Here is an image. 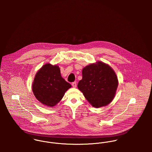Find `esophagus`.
Returning <instances> with one entry per match:
<instances>
[{
	"mask_svg": "<svg viewBox=\"0 0 152 152\" xmlns=\"http://www.w3.org/2000/svg\"><path fill=\"white\" fill-rule=\"evenodd\" d=\"M72 86L74 88H76L77 87V83L76 82H74L72 83Z\"/></svg>",
	"mask_w": 152,
	"mask_h": 152,
	"instance_id": "obj_1",
	"label": "esophagus"
}]
</instances>
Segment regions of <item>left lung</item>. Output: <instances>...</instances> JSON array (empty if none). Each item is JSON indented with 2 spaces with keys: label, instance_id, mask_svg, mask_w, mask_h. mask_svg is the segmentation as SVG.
<instances>
[{
  "label": "left lung",
  "instance_id": "1",
  "mask_svg": "<svg viewBox=\"0 0 152 152\" xmlns=\"http://www.w3.org/2000/svg\"><path fill=\"white\" fill-rule=\"evenodd\" d=\"M82 73L83 78L78 88L91 105L97 108L110 103L118 86L113 69L108 64L98 61L84 67Z\"/></svg>",
  "mask_w": 152,
  "mask_h": 152
}]
</instances>
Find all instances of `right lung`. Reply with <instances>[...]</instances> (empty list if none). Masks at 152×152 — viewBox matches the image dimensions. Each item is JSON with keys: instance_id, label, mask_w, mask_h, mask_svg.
I'll use <instances>...</instances> for the list:
<instances>
[{"instance_id": "1", "label": "right lung", "mask_w": 152, "mask_h": 152, "mask_svg": "<svg viewBox=\"0 0 152 152\" xmlns=\"http://www.w3.org/2000/svg\"><path fill=\"white\" fill-rule=\"evenodd\" d=\"M71 87L61 77L58 65L46 64L36 73L32 85L33 92L42 104L53 107Z\"/></svg>"}]
</instances>
